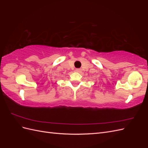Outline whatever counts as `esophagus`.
<instances>
[{"label":"esophagus","mask_w":148,"mask_h":148,"mask_svg":"<svg viewBox=\"0 0 148 148\" xmlns=\"http://www.w3.org/2000/svg\"><path fill=\"white\" fill-rule=\"evenodd\" d=\"M76 71H77V72H78V73H80V72H82V70L80 69H76Z\"/></svg>","instance_id":"obj_1"}]
</instances>
